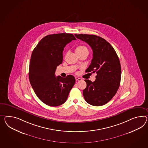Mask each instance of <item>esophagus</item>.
I'll return each instance as SVG.
<instances>
[{"label":"esophagus","mask_w":148,"mask_h":148,"mask_svg":"<svg viewBox=\"0 0 148 148\" xmlns=\"http://www.w3.org/2000/svg\"><path fill=\"white\" fill-rule=\"evenodd\" d=\"M75 78H76V80L77 81H79V80H82V78H80L79 77H75Z\"/></svg>","instance_id":"34e87169"}]
</instances>
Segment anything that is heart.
Listing matches in <instances>:
<instances>
[{
    "instance_id": "b5f03b06",
    "label": "heart",
    "mask_w": 148,
    "mask_h": 148,
    "mask_svg": "<svg viewBox=\"0 0 148 148\" xmlns=\"http://www.w3.org/2000/svg\"><path fill=\"white\" fill-rule=\"evenodd\" d=\"M76 52L78 55H80L82 53H88V50L86 46L80 45V46H77L76 47Z\"/></svg>"
}]
</instances>
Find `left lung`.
Masks as SVG:
<instances>
[{
  "label": "left lung",
  "instance_id": "8db88e82",
  "mask_svg": "<svg viewBox=\"0 0 148 148\" xmlns=\"http://www.w3.org/2000/svg\"><path fill=\"white\" fill-rule=\"evenodd\" d=\"M87 43L93 50V58L86 72H96L95 82L85 79L87 86L83 92L85 101L92 106L109 102L120 86L121 68L113 47L106 40L95 35L75 34Z\"/></svg>",
  "mask_w": 148,
  "mask_h": 148
}]
</instances>
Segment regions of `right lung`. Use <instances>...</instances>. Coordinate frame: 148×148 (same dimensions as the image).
I'll return each instance as SVG.
<instances>
[{"label":"right lung","instance_id":"obj_1","mask_svg":"<svg viewBox=\"0 0 148 148\" xmlns=\"http://www.w3.org/2000/svg\"><path fill=\"white\" fill-rule=\"evenodd\" d=\"M76 38L72 34L60 33L47 35L38 42L30 58L29 79L38 99L46 105L56 107L67 100L75 83V78L55 76L57 66L63 61L65 46Z\"/></svg>","mask_w":148,"mask_h":148}]
</instances>
